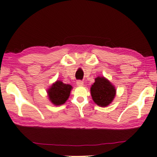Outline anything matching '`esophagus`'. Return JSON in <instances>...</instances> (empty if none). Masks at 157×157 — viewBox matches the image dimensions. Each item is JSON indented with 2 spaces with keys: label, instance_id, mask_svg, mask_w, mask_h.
Segmentation results:
<instances>
[{
  "label": "esophagus",
  "instance_id": "1",
  "mask_svg": "<svg viewBox=\"0 0 157 157\" xmlns=\"http://www.w3.org/2000/svg\"><path fill=\"white\" fill-rule=\"evenodd\" d=\"M76 85L78 86H83V82L81 81V80H78L76 81Z\"/></svg>",
  "mask_w": 157,
  "mask_h": 157
}]
</instances>
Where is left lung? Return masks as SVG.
Masks as SVG:
<instances>
[{"label": "left lung", "instance_id": "8db88e82", "mask_svg": "<svg viewBox=\"0 0 157 157\" xmlns=\"http://www.w3.org/2000/svg\"><path fill=\"white\" fill-rule=\"evenodd\" d=\"M93 101L101 107L110 104L116 95V89L109 81L104 76H98L90 89Z\"/></svg>", "mask_w": 157, "mask_h": 157}]
</instances>
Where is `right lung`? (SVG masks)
<instances>
[{"instance_id": "1", "label": "right lung", "mask_w": 157, "mask_h": 157, "mask_svg": "<svg viewBox=\"0 0 157 157\" xmlns=\"http://www.w3.org/2000/svg\"><path fill=\"white\" fill-rule=\"evenodd\" d=\"M71 89L72 86L70 85L56 81L48 90L49 99L54 105H61L68 99Z\"/></svg>"}]
</instances>
